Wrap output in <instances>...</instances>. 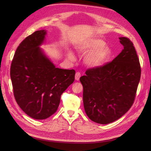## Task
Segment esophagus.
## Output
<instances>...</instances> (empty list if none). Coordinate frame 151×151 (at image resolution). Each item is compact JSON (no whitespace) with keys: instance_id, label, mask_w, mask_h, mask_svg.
<instances>
[{"instance_id":"1","label":"esophagus","mask_w":151,"mask_h":151,"mask_svg":"<svg viewBox=\"0 0 151 151\" xmlns=\"http://www.w3.org/2000/svg\"><path fill=\"white\" fill-rule=\"evenodd\" d=\"M81 74L80 72H76V76H75V79H76V80L79 81V79H80V77H81Z\"/></svg>"}]
</instances>
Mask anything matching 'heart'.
I'll return each instance as SVG.
<instances>
[{
  "instance_id": "1",
  "label": "heart",
  "mask_w": 151,
  "mask_h": 151,
  "mask_svg": "<svg viewBox=\"0 0 151 151\" xmlns=\"http://www.w3.org/2000/svg\"><path fill=\"white\" fill-rule=\"evenodd\" d=\"M105 42L99 38H91L83 42L77 47L78 51L89 53L86 57V62L92 67H100L104 65L111 55V50L108 47H105ZM68 57L74 59V56L71 52H68Z\"/></svg>"
}]
</instances>
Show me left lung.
<instances>
[{
  "mask_svg": "<svg viewBox=\"0 0 151 151\" xmlns=\"http://www.w3.org/2000/svg\"><path fill=\"white\" fill-rule=\"evenodd\" d=\"M122 52L103 66L89 68L81 77L86 115L100 124L119 119L133 104L139 83L141 68L134 44L119 38Z\"/></svg>",
  "mask_w": 151,
  "mask_h": 151,
  "instance_id": "obj_1",
  "label": "left lung"
}]
</instances>
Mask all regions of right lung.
Here are the masks:
<instances>
[{"mask_svg":"<svg viewBox=\"0 0 151 151\" xmlns=\"http://www.w3.org/2000/svg\"><path fill=\"white\" fill-rule=\"evenodd\" d=\"M46 31H36L19 44L11 63L14 96L26 114L43 120L57 110L61 95L74 83L76 71L56 68L39 47Z\"/></svg>","mask_w":151,"mask_h":151,"instance_id":"right-lung-1","label":"right lung"}]
</instances>
